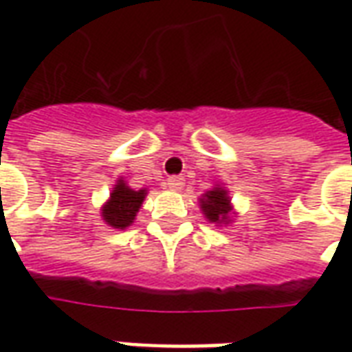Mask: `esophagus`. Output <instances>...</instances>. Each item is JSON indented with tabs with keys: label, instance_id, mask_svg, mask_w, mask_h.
Listing matches in <instances>:
<instances>
[{
	"label": "esophagus",
	"instance_id": "1",
	"mask_svg": "<svg viewBox=\"0 0 352 352\" xmlns=\"http://www.w3.org/2000/svg\"><path fill=\"white\" fill-rule=\"evenodd\" d=\"M168 186L171 188V190H181V188L184 186V179H183V177H179V175L169 177Z\"/></svg>",
	"mask_w": 352,
	"mask_h": 352
}]
</instances>
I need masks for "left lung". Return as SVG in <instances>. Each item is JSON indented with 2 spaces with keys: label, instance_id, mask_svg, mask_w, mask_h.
I'll return each instance as SVG.
<instances>
[{
  "label": "left lung",
  "instance_id": "obj_1",
  "mask_svg": "<svg viewBox=\"0 0 352 352\" xmlns=\"http://www.w3.org/2000/svg\"><path fill=\"white\" fill-rule=\"evenodd\" d=\"M199 207L206 214V219L214 224H228L230 222V196L228 190H224L222 186H214L213 190L206 192L199 198Z\"/></svg>",
  "mask_w": 352,
  "mask_h": 352
}]
</instances>
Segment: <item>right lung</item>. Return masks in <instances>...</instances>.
Instances as JSON below:
<instances>
[{"label": "right lung", "mask_w": 352, "mask_h": 352, "mask_svg": "<svg viewBox=\"0 0 352 352\" xmlns=\"http://www.w3.org/2000/svg\"><path fill=\"white\" fill-rule=\"evenodd\" d=\"M145 196L146 190H133L124 183L122 179H118V183L115 184V188L111 192V198L101 209L103 221L116 230L128 228L135 219Z\"/></svg>", "instance_id": "1"}]
</instances>
